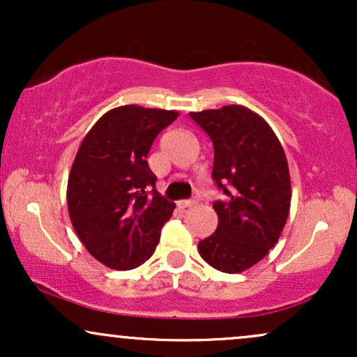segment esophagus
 Returning a JSON list of instances; mask_svg holds the SVG:
<instances>
[{
  "label": "esophagus",
  "mask_w": 357,
  "mask_h": 357,
  "mask_svg": "<svg viewBox=\"0 0 357 357\" xmlns=\"http://www.w3.org/2000/svg\"><path fill=\"white\" fill-rule=\"evenodd\" d=\"M198 203V199H184V202H179V208H191Z\"/></svg>",
  "instance_id": "esophagus-1"
}]
</instances>
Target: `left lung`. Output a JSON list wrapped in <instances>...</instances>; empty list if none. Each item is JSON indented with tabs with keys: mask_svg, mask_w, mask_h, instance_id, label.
<instances>
[{
	"mask_svg": "<svg viewBox=\"0 0 357 357\" xmlns=\"http://www.w3.org/2000/svg\"><path fill=\"white\" fill-rule=\"evenodd\" d=\"M190 116L213 141V179L228 196L213 203L218 227L199 241L198 252L220 272H245L275 247L289 218L285 151L265 119L243 105Z\"/></svg>",
	"mask_w": 357,
	"mask_h": 357,
	"instance_id": "8db88e82",
	"label": "left lung"
}]
</instances>
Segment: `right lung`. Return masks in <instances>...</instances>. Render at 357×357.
I'll list each match as a JSON object with an SVG mask.
<instances>
[{
	"instance_id": "obj_1",
	"label": "right lung",
	"mask_w": 357,
	"mask_h": 357,
	"mask_svg": "<svg viewBox=\"0 0 357 357\" xmlns=\"http://www.w3.org/2000/svg\"><path fill=\"white\" fill-rule=\"evenodd\" d=\"M179 112L121 105L105 112L77 151L68 174V215L96 260L132 270L149 260L176 204L155 191L147 153Z\"/></svg>"
}]
</instances>
